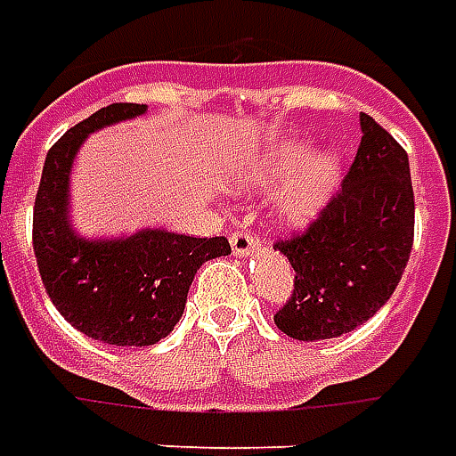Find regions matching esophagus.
Returning <instances> with one entry per match:
<instances>
[{"mask_svg": "<svg viewBox=\"0 0 456 456\" xmlns=\"http://www.w3.org/2000/svg\"><path fill=\"white\" fill-rule=\"evenodd\" d=\"M229 242H232V249H234V255H249V252H255L259 247L257 234H252V232H244V229H237L232 237H229Z\"/></svg>", "mask_w": 456, "mask_h": 456, "instance_id": "1", "label": "esophagus"}]
</instances>
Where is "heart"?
<instances>
[{
    "label": "heart",
    "instance_id": "obj_1",
    "mask_svg": "<svg viewBox=\"0 0 456 456\" xmlns=\"http://www.w3.org/2000/svg\"><path fill=\"white\" fill-rule=\"evenodd\" d=\"M307 153H310V146L303 141L280 143L265 156V161L259 164L257 171L249 174V183L275 186L277 181L288 179L300 165L305 163ZM338 176H340V156L336 151L315 153L306 166L290 179V183L277 194V219L285 227L310 224L322 212V207L328 204L333 189L338 186Z\"/></svg>",
    "mask_w": 456,
    "mask_h": 456
}]
</instances>
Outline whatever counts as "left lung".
Masks as SVG:
<instances>
[{
    "instance_id": "left-lung-1",
    "label": "left lung",
    "mask_w": 456,
    "mask_h": 456,
    "mask_svg": "<svg viewBox=\"0 0 456 456\" xmlns=\"http://www.w3.org/2000/svg\"><path fill=\"white\" fill-rule=\"evenodd\" d=\"M361 146L336 197L305 232L275 247L290 259L295 288L275 325L295 340L351 333L394 295L414 244L409 156L361 113Z\"/></svg>"
}]
</instances>
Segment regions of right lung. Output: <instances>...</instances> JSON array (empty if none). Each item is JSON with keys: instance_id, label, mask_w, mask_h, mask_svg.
I'll return each instance as SVG.
<instances>
[{"instance_id": "add662e5", "label": "right lung", "mask_w": 456, "mask_h": 456, "mask_svg": "<svg viewBox=\"0 0 456 456\" xmlns=\"http://www.w3.org/2000/svg\"><path fill=\"white\" fill-rule=\"evenodd\" d=\"M146 113L113 102L77 123L47 151L35 197L32 247L45 290L60 315L110 346H153L179 322L197 270L232 252L227 237H186L141 229L120 240L77 237L68 216L70 168L87 135Z\"/></svg>"}]
</instances>
